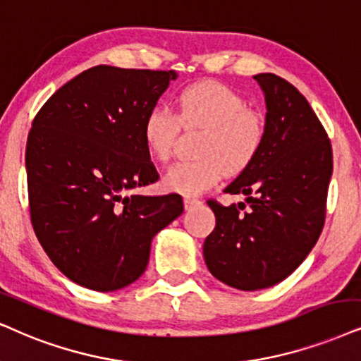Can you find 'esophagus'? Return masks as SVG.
Here are the masks:
<instances>
[{"label":"esophagus","instance_id":"obj_1","mask_svg":"<svg viewBox=\"0 0 361 361\" xmlns=\"http://www.w3.org/2000/svg\"><path fill=\"white\" fill-rule=\"evenodd\" d=\"M198 204H202V200L195 198V196H185V208L186 209H191V208L198 207Z\"/></svg>","mask_w":361,"mask_h":361}]
</instances>
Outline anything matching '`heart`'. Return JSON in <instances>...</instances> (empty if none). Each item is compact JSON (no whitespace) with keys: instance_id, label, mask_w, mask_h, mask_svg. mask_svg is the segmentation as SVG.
Returning <instances> with one entry per match:
<instances>
[{"instance_id":"1","label":"heart","mask_w":361,"mask_h":361,"mask_svg":"<svg viewBox=\"0 0 361 361\" xmlns=\"http://www.w3.org/2000/svg\"><path fill=\"white\" fill-rule=\"evenodd\" d=\"M176 115L154 106L143 121V140L149 154L168 161L175 152L180 125L202 128L196 143L200 158L180 161L168 170L165 186L183 195H198L212 188L226 173L246 170L267 136V120L245 98L218 81H200L186 86L176 97Z\"/></svg>"}]
</instances>
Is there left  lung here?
Here are the masks:
<instances>
[{
  "mask_svg": "<svg viewBox=\"0 0 361 361\" xmlns=\"http://www.w3.org/2000/svg\"><path fill=\"white\" fill-rule=\"evenodd\" d=\"M267 102V136L258 157L225 188L246 202L208 200L216 225L203 257L218 280L243 291L290 276L325 225L331 143L307 98L273 73L253 76Z\"/></svg>",
  "mask_w": 361,
  "mask_h": 361,
  "instance_id": "left-lung-1",
  "label": "left lung"
}]
</instances>
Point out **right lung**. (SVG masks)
<instances>
[{"label":"right lung","instance_id":"1","mask_svg":"<svg viewBox=\"0 0 361 361\" xmlns=\"http://www.w3.org/2000/svg\"><path fill=\"white\" fill-rule=\"evenodd\" d=\"M176 73L99 65L36 113L26 143L31 225L49 259L85 288L143 275L153 236L183 213L180 195H128L159 175L143 121Z\"/></svg>","mask_w":361,"mask_h":361}]
</instances>
